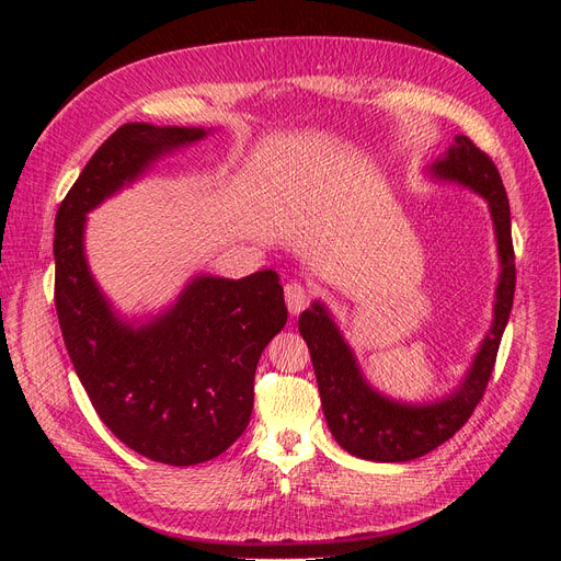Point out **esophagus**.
Instances as JSON below:
<instances>
[{"instance_id":"34e87169","label":"esophagus","mask_w":561,"mask_h":561,"mask_svg":"<svg viewBox=\"0 0 561 561\" xmlns=\"http://www.w3.org/2000/svg\"><path fill=\"white\" fill-rule=\"evenodd\" d=\"M285 304H287V311H290L293 316H299L304 309H307L309 293L304 290L301 283H287L285 285Z\"/></svg>"}]
</instances>
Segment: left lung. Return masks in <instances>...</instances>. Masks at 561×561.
Instances as JSON below:
<instances>
[{"mask_svg":"<svg viewBox=\"0 0 561 561\" xmlns=\"http://www.w3.org/2000/svg\"><path fill=\"white\" fill-rule=\"evenodd\" d=\"M437 182L466 186L486 201L494 222L499 250V285L494 295V318L474 358L451 393L433 402H402L371 388L353 348L339 330L330 309L316 299L299 316V332L309 346L322 412L334 439L348 454L379 463H402L433 451L463 426L484 396L503 330L515 297V250L511 233V206L505 186L482 149L466 135H456L443 159L428 165Z\"/></svg>","mask_w":561,"mask_h":561,"instance_id":"8db88e82","label":"left lung"}]
</instances>
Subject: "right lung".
Segmentation results:
<instances>
[{
    "label": "right lung",
    "mask_w": 561,
    "mask_h": 561,
    "mask_svg": "<svg viewBox=\"0 0 561 561\" xmlns=\"http://www.w3.org/2000/svg\"><path fill=\"white\" fill-rule=\"evenodd\" d=\"M208 133L124 124L98 147L56 215V311L77 377L126 447L168 466L210 461L248 428L254 369L287 320L283 285L271 268L239 280L198 274L171 307L126 318L93 278L83 233L100 203Z\"/></svg>",
    "instance_id": "1"
}]
</instances>
